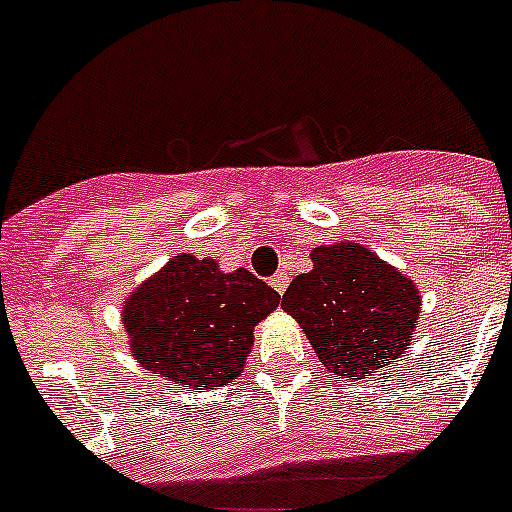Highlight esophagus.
I'll return each mask as SVG.
<instances>
[{
	"label": "esophagus",
	"instance_id": "34e87169",
	"mask_svg": "<svg viewBox=\"0 0 512 512\" xmlns=\"http://www.w3.org/2000/svg\"><path fill=\"white\" fill-rule=\"evenodd\" d=\"M269 284H271V287H274V292L284 295V292H287L289 277H287V274H284V271H279V274H274V277H271Z\"/></svg>",
	"mask_w": 512,
	"mask_h": 512
}]
</instances>
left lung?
I'll return each instance as SVG.
<instances>
[{
    "label": "left lung",
    "mask_w": 512,
    "mask_h": 512,
    "mask_svg": "<svg viewBox=\"0 0 512 512\" xmlns=\"http://www.w3.org/2000/svg\"><path fill=\"white\" fill-rule=\"evenodd\" d=\"M312 269L282 295L325 369L338 379H372L413 341L420 292L395 266L359 243L318 246Z\"/></svg>",
    "instance_id": "8db88e82"
}]
</instances>
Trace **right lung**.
Returning a JSON list of instances; mask_svg holds the SVG:
<instances>
[{"mask_svg": "<svg viewBox=\"0 0 512 512\" xmlns=\"http://www.w3.org/2000/svg\"><path fill=\"white\" fill-rule=\"evenodd\" d=\"M282 297L248 269L182 253L140 284L122 323L143 369L189 390H215L246 366L253 328Z\"/></svg>", "mask_w": 512, "mask_h": 512, "instance_id": "add662e5", "label": "right lung"}]
</instances>
